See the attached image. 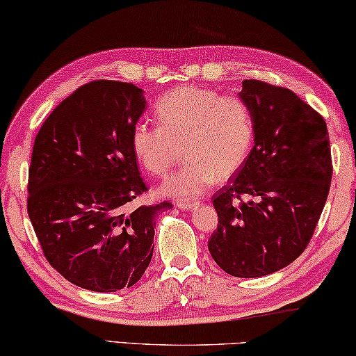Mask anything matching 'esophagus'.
Returning <instances> with one entry per match:
<instances>
[{"mask_svg":"<svg viewBox=\"0 0 356 356\" xmlns=\"http://www.w3.org/2000/svg\"><path fill=\"white\" fill-rule=\"evenodd\" d=\"M199 200H178L177 202V207L179 209H194L199 207Z\"/></svg>","mask_w":356,"mask_h":356,"instance_id":"obj_1","label":"esophagus"}]
</instances>
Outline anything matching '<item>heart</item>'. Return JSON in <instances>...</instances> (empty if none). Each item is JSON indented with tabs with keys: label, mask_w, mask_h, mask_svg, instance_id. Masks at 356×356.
Returning <instances> with one entry per match:
<instances>
[{
	"label": "heart",
	"mask_w": 356,
	"mask_h": 356,
	"mask_svg": "<svg viewBox=\"0 0 356 356\" xmlns=\"http://www.w3.org/2000/svg\"><path fill=\"white\" fill-rule=\"evenodd\" d=\"M157 126L138 123L131 134L132 151L154 177H167L181 148L188 161L164 184L173 197L199 194L214 178L232 177L248 159L255 120L246 99L220 96L203 86H177L154 106Z\"/></svg>",
	"instance_id": "obj_1"
}]
</instances>
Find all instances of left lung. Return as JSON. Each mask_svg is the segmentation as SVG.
<instances>
[{"label":"left lung","instance_id":"left-lung-1","mask_svg":"<svg viewBox=\"0 0 356 356\" xmlns=\"http://www.w3.org/2000/svg\"><path fill=\"white\" fill-rule=\"evenodd\" d=\"M254 148L213 195L218 230L208 249L235 277H260L300 257L316 230L333 177L323 116L282 86L244 80Z\"/></svg>","mask_w":356,"mask_h":356}]
</instances>
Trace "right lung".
Here are the masks:
<instances>
[{"label": "right lung", "mask_w": 356, "mask_h": 356, "mask_svg": "<svg viewBox=\"0 0 356 356\" xmlns=\"http://www.w3.org/2000/svg\"><path fill=\"white\" fill-rule=\"evenodd\" d=\"M147 101L136 85L95 80L40 126L28 170V216L47 261L92 292L131 287L153 257L156 214L129 205L148 188L131 134Z\"/></svg>", "instance_id": "1"}]
</instances>
